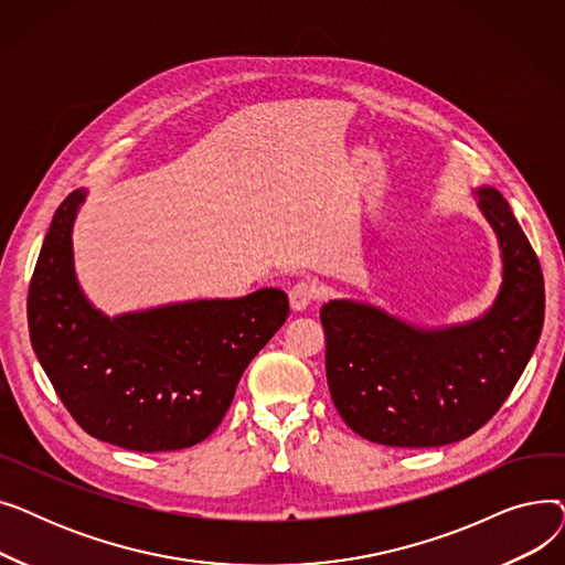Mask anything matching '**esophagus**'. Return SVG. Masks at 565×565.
<instances>
[{
  "instance_id": "1",
  "label": "esophagus",
  "mask_w": 565,
  "mask_h": 565,
  "mask_svg": "<svg viewBox=\"0 0 565 565\" xmlns=\"http://www.w3.org/2000/svg\"><path fill=\"white\" fill-rule=\"evenodd\" d=\"M292 311H305L316 300V286L311 281H298L288 290Z\"/></svg>"
}]
</instances>
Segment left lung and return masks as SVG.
I'll list each match as a JSON object with an SVG mask.
<instances>
[{
    "label": "left lung",
    "mask_w": 565,
    "mask_h": 565,
    "mask_svg": "<svg viewBox=\"0 0 565 565\" xmlns=\"http://www.w3.org/2000/svg\"><path fill=\"white\" fill-rule=\"evenodd\" d=\"M471 196L501 256V284L483 313L428 328L364 300L320 309L332 401L369 441L424 449L469 437L509 398L539 345L541 263L499 190L481 185Z\"/></svg>",
    "instance_id": "obj_1"
}]
</instances>
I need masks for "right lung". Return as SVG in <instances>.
Segmentation results:
<instances>
[{
    "mask_svg": "<svg viewBox=\"0 0 565 565\" xmlns=\"http://www.w3.org/2000/svg\"><path fill=\"white\" fill-rule=\"evenodd\" d=\"M86 190L56 207L29 284V339L73 419L96 439L156 454L211 435L258 350L286 322L288 295L185 300L107 316L75 273L73 226Z\"/></svg>",
    "mask_w": 565,
    "mask_h": 565,
    "instance_id": "right-lung-1",
    "label": "right lung"
}]
</instances>
